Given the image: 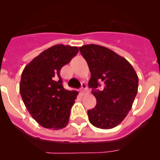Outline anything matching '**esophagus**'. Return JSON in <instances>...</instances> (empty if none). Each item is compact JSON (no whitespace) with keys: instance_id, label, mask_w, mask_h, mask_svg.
Here are the masks:
<instances>
[{"instance_id":"1","label":"esophagus","mask_w":160,"mask_h":160,"mask_svg":"<svg viewBox=\"0 0 160 160\" xmlns=\"http://www.w3.org/2000/svg\"><path fill=\"white\" fill-rule=\"evenodd\" d=\"M88 87H87V85L85 84L84 83H82V88H81V90H80V92H81L82 94H85L86 93H88Z\"/></svg>"}]
</instances>
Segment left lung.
<instances>
[{"mask_svg":"<svg viewBox=\"0 0 160 160\" xmlns=\"http://www.w3.org/2000/svg\"><path fill=\"white\" fill-rule=\"evenodd\" d=\"M90 72L88 86L97 100L96 107L88 111L96 128L110 129L128 114L138 92V77L128 60L112 50L90 44L79 48ZM103 84L101 91L96 88Z\"/></svg>","mask_w":160,"mask_h":160,"instance_id":"1","label":"left lung"}]
</instances>
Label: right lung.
Listing matches in <instances>:
<instances>
[{
    "label": "right lung",
    "mask_w": 160,
    "mask_h": 160,
    "mask_svg": "<svg viewBox=\"0 0 160 160\" xmlns=\"http://www.w3.org/2000/svg\"><path fill=\"white\" fill-rule=\"evenodd\" d=\"M78 51L77 46L56 45L34 58L22 72L21 96L32 117L44 128L58 130L68 124L78 92L63 88L59 72Z\"/></svg>",
    "instance_id": "right-lung-1"
}]
</instances>
